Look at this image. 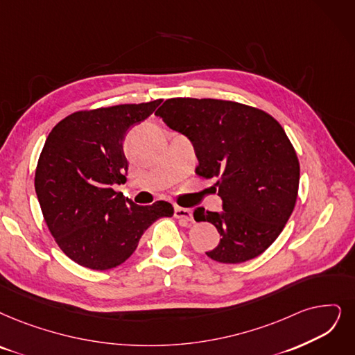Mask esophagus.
<instances>
[{
  "mask_svg": "<svg viewBox=\"0 0 355 355\" xmlns=\"http://www.w3.org/2000/svg\"><path fill=\"white\" fill-rule=\"evenodd\" d=\"M175 217L179 218L183 223H192L193 217H192V211L188 208L183 207H175Z\"/></svg>",
  "mask_w": 355,
  "mask_h": 355,
  "instance_id": "1",
  "label": "esophagus"
}]
</instances>
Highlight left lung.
<instances>
[{"label":"left lung","mask_w":355,"mask_h":355,"mask_svg":"<svg viewBox=\"0 0 355 355\" xmlns=\"http://www.w3.org/2000/svg\"><path fill=\"white\" fill-rule=\"evenodd\" d=\"M155 115L191 139L195 173L217 179L223 211L193 212L221 236L207 257L221 263L259 257L286 227L299 193L300 163L282 126L258 107L218 98H167Z\"/></svg>","instance_id":"obj_1"}]
</instances>
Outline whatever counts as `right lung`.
<instances>
[{
    "instance_id": "add662e5",
    "label": "right lung",
    "mask_w": 355,
    "mask_h": 355,
    "mask_svg": "<svg viewBox=\"0 0 355 355\" xmlns=\"http://www.w3.org/2000/svg\"><path fill=\"white\" fill-rule=\"evenodd\" d=\"M162 103H128L78 110L53 126L39 155L35 189L56 245L96 271L128 259L148 227L172 217L166 201L141 207L113 185L126 180L123 138Z\"/></svg>"
}]
</instances>
